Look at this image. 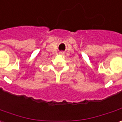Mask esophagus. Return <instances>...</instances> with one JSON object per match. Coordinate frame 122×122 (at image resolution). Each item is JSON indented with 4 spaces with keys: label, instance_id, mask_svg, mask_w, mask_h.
Returning a JSON list of instances; mask_svg holds the SVG:
<instances>
[{
    "label": "esophagus",
    "instance_id": "esophagus-1",
    "mask_svg": "<svg viewBox=\"0 0 122 122\" xmlns=\"http://www.w3.org/2000/svg\"><path fill=\"white\" fill-rule=\"evenodd\" d=\"M60 54H61V55H63V54H64V53L61 52H60Z\"/></svg>",
    "mask_w": 122,
    "mask_h": 122
}]
</instances>
